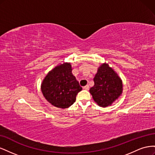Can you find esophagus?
Wrapping results in <instances>:
<instances>
[{"instance_id": "1", "label": "esophagus", "mask_w": 155, "mask_h": 155, "mask_svg": "<svg viewBox=\"0 0 155 155\" xmlns=\"http://www.w3.org/2000/svg\"><path fill=\"white\" fill-rule=\"evenodd\" d=\"M83 89H85V90L88 91V89H89V86L87 85H86V86H85V87H83Z\"/></svg>"}]
</instances>
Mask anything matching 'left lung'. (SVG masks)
I'll list each match as a JSON object with an SVG mask.
<instances>
[{
	"instance_id": "8db88e82",
	"label": "left lung",
	"mask_w": 155,
	"mask_h": 155,
	"mask_svg": "<svg viewBox=\"0 0 155 155\" xmlns=\"http://www.w3.org/2000/svg\"><path fill=\"white\" fill-rule=\"evenodd\" d=\"M94 81V85L90 88V92L94 101L101 107L110 105L122 92L120 78L107 64H103L98 68Z\"/></svg>"
}]
</instances>
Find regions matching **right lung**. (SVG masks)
I'll return each instance as SVG.
<instances>
[{"label":"right lung","mask_w":155,"mask_h":155,"mask_svg":"<svg viewBox=\"0 0 155 155\" xmlns=\"http://www.w3.org/2000/svg\"><path fill=\"white\" fill-rule=\"evenodd\" d=\"M81 90L82 87L72 74L71 64L67 63L51 70L41 84V91L45 99L61 109L71 106Z\"/></svg>","instance_id":"obj_1"}]
</instances>
